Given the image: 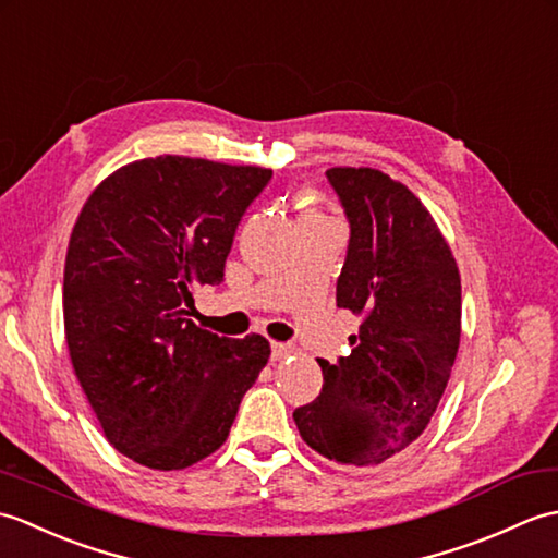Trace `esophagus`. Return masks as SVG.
Wrapping results in <instances>:
<instances>
[{
	"label": "esophagus",
	"mask_w": 558,
	"mask_h": 558,
	"mask_svg": "<svg viewBox=\"0 0 558 558\" xmlns=\"http://www.w3.org/2000/svg\"><path fill=\"white\" fill-rule=\"evenodd\" d=\"M292 352H294V348L288 345V342H270V357L276 362H282L286 357H290Z\"/></svg>",
	"instance_id": "esophagus-1"
}]
</instances>
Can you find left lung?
<instances>
[{"label":"left lung","mask_w":558,"mask_h":558,"mask_svg":"<svg viewBox=\"0 0 558 558\" xmlns=\"http://www.w3.org/2000/svg\"><path fill=\"white\" fill-rule=\"evenodd\" d=\"M350 222L336 302L362 318L352 352L318 360L324 388L292 412L316 453L372 468L417 438L460 345V272L432 213L372 168L326 172Z\"/></svg>","instance_id":"obj_1"}]
</instances>
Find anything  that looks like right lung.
I'll return each instance as SVG.
<instances>
[{"label": "right lung", "instance_id": "obj_1", "mask_svg": "<svg viewBox=\"0 0 558 558\" xmlns=\"http://www.w3.org/2000/svg\"><path fill=\"white\" fill-rule=\"evenodd\" d=\"M272 172L158 156L129 162L83 204L64 264L74 374L108 441L150 470L216 453L270 357L264 336L220 338L192 318L218 286L244 210Z\"/></svg>", "mask_w": 558, "mask_h": 558}]
</instances>
